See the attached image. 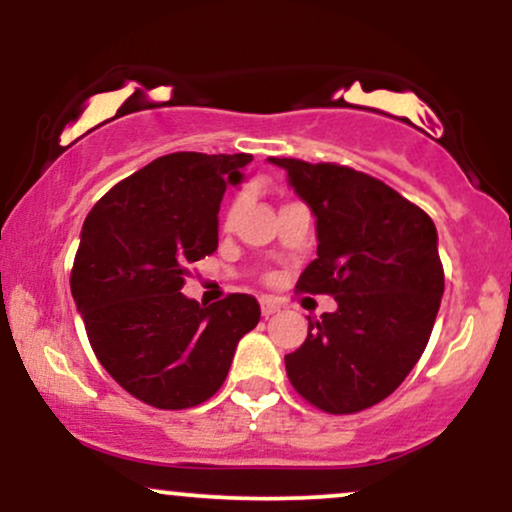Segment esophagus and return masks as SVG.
<instances>
[{
    "mask_svg": "<svg viewBox=\"0 0 512 512\" xmlns=\"http://www.w3.org/2000/svg\"><path fill=\"white\" fill-rule=\"evenodd\" d=\"M260 308H262V315H264V317H269V315L279 313V308H281V305L276 303L274 298H262V301H260Z\"/></svg>",
    "mask_w": 512,
    "mask_h": 512,
    "instance_id": "esophagus-1",
    "label": "esophagus"
}]
</instances>
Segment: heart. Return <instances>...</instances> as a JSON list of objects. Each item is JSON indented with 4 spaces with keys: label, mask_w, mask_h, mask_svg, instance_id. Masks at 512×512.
I'll use <instances>...</instances> for the list:
<instances>
[{
    "label": "heart",
    "mask_w": 512,
    "mask_h": 512,
    "mask_svg": "<svg viewBox=\"0 0 512 512\" xmlns=\"http://www.w3.org/2000/svg\"><path fill=\"white\" fill-rule=\"evenodd\" d=\"M236 207H238V204H236ZM236 207H233V209H231V214H228V219H231V216H233V214H236Z\"/></svg>",
    "instance_id": "1"
}]
</instances>
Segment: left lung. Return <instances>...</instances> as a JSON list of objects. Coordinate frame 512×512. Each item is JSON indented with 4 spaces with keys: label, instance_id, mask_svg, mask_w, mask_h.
<instances>
[{
    "label": "left lung",
    "instance_id": "1",
    "mask_svg": "<svg viewBox=\"0 0 512 512\" xmlns=\"http://www.w3.org/2000/svg\"><path fill=\"white\" fill-rule=\"evenodd\" d=\"M315 216L317 257L296 289L330 293L334 313L308 317L286 354L301 397L330 414L383 402L424 354L445 276L431 216L385 182L334 163L269 158Z\"/></svg>",
    "mask_w": 512,
    "mask_h": 512
}]
</instances>
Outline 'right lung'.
Segmentation results:
<instances>
[{"label":"right lung","instance_id":"right-lung-1","mask_svg":"<svg viewBox=\"0 0 512 512\" xmlns=\"http://www.w3.org/2000/svg\"><path fill=\"white\" fill-rule=\"evenodd\" d=\"M250 154L180 151L117 182L88 211L72 296L101 366L156 409H187L226 380L243 334L260 322L248 293L199 305L180 293L187 267L219 248L226 187Z\"/></svg>","mask_w":512,"mask_h":512}]
</instances>
